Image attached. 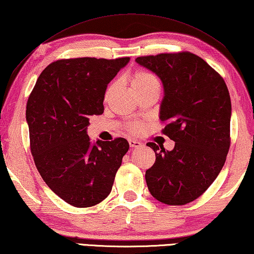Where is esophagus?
I'll list each match as a JSON object with an SVG mask.
<instances>
[{
    "mask_svg": "<svg viewBox=\"0 0 254 254\" xmlns=\"http://www.w3.org/2000/svg\"><path fill=\"white\" fill-rule=\"evenodd\" d=\"M128 143H129L130 147H135V149H137V147L142 146V144H140L138 140H136V139H129V140H128Z\"/></svg>",
    "mask_w": 254,
    "mask_h": 254,
    "instance_id": "34e87169",
    "label": "esophagus"
}]
</instances>
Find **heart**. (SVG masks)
I'll return each mask as SVG.
<instances>
[{
	"label": "heart",
	"mask_w": 254,
	"mask_h": 254,
	"mask_svg": "<svg viewBox=\"0 0 254 254\" xmlns=\"http://www.w3.org/2000/svg\"><path fill=\"white\" fill-rule=\"evenodd\" d=\"M155 81L158 80L155 79V77L153 75H151V73L146 71H143V70H137V71H135L131 76V86L134 88V91L146 86V85H149L151 83H155ZM112 91H114V85L108 87L107 92H105V97L110 95ZM142 129L143 126L140 124H131L129 126V130L132 132H139Z\"/></svg>",
	"instance_id": "b5f03b06"
}]
</instances>
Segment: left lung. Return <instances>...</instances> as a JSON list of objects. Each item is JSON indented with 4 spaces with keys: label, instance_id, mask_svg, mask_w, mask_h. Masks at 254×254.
I'll list each match as a JSON object with an SVG mask.
<instances>
[{
    "label": "left lung",
    "instance_id": "8db88e82",
    "mask_svg": "<svg viewBox=\"0 0 254 254\" xmlns=\"http://www.w3.org/2000/svg\"><path fill=\"white\" fill-rule=\"evenodd\" d=\"M163 84L162 132L175 142L171 151L155 143V162L145 173L152 196L169 205L196 200L225 165L231 145L232 103L225 80L190 52L138 57Z\"/></svg>",
    "mask_w": 254,
    "mask_h": 254
}]
</instances>
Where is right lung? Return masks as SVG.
<instances>
[{"label":"right lung","mask_w":254,"mask_h":254,"mask_svg":"<svg viewBox=\"0 0 254 254\" xmlns=\"http://www.w3.org/2000/svg\"><path fill=\"white\" fill-rule=\"evenodd\" d=\"M128 62L129 58L54 61L27 101L30 151L38 173L58 196L77 208L95 205L110 194L129 149L122 137L92 143L86 131L89 116L103 114L108 84Z\"/></svg>","instance_id":"obj_1"}]
</instances>
